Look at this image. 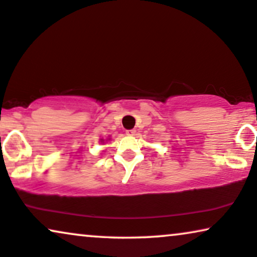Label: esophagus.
<instances>
[{
    "label": "esophagus",
    "instance_id": "34e87169",
    "mask_svg": "<svg viewBox=\"0 0 257 257\" xmlns=\"http://www.w3.org/2000/svg\"><path fill=\"white\" fill-rule=\"evenodd\" d=\"M125 134L128 136H134L136 134V131L135 129H129V131L125 132Z\"/></svg>",
    "mask_w": 257,
    "mask_h": 257
}]
</instances>
